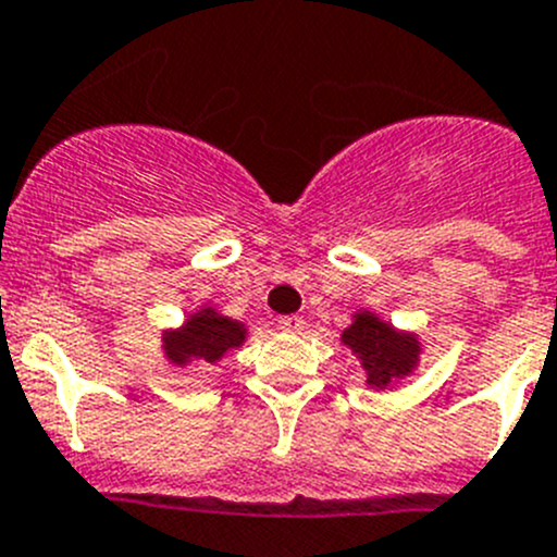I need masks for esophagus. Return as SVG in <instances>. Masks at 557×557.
<instances>
[{"label":"esophagus","instance_id":"esophagus-1","mask_svg":"<svg viewBox=\"0 0 557 557\" xmlns=\"http://www.w3.org/2000/svg\"><path fill=\"white\" fill-rule=\"evenodd\" d=\"M280 329H283V332H290V334H299L301 329H305V318L283 315L280 318Z\"/></svg>","mask_w":557,"mask_h":557}]
</instances>
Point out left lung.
I'll return each mask as SVG.
<instances>
[{
    "instance_id": "1",
    "label": "left lung",
    "mask_w": 557,
    "mask_h": 557,
    "mask_svg": "<svg viewBox=\"0 0 557 557\" xmlns=\"http://www.w3.org/2000/svg\"><path fill=\"white\" fill-rule=\"evenodd\" d=\"M339 337L361 361L367 372V386L372 388H386L399 377L410 375L422 354L416 334L397 332L392 323L381 321L370 310L356 312L354 323Z\"/></svg>"
}]
</instances>
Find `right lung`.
Here are the masks:
<instances>
[{
	"mask_svg": "<svg viewBox=\"0 0 557 557\" xmlns=\"http://www.w3.org/2000/svg\"><path fill=\"white\" fill-rule=\"evenodd\" d=\"M245 337V323L234 321L228 315H220L214 307H201L176 332L163 334V350L165 359L176 367H185L190 361L214 364L228 350L239 348Z\"/></svg>",
	"mask_w": 557,
	"mask_h": 557,
	"instance_id": "obj_1",
	"label": "right lung"
}]
</instances>
